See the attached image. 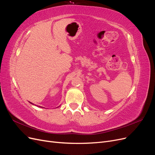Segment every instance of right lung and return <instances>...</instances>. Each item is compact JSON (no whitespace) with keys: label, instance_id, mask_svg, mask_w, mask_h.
<instances>
[{"label":"right lung","instance_id":"1","mask_svg":"<svg viewBox=\"0 0 155 155\" xmlns=\"http://www.w3.org/2000/svg\"><path fill=\"white\" fill-rule=\"evenodd\" d=\"M30 103H31V102H30ZM31 104H32V103H31Z\"/></svg>","mask_w":155,"mask_h":155}]
</instances>
